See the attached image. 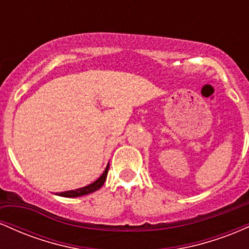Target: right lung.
Here are the masks:
<instances>
[{"instance_id":"obj_1","label":"right lung","mask_w":249,"mask_h":249,"mask_svg":"<svg viewBox=\"0 0 249 249\" xmlns=\"http://www.w3.org/2000/svg\"><path fill=\"white\" fill-rule=\"evenodd\" d=\"M108 167H110V164L107 165V167H105V171L103 172L102 176L99 177V178L97 179L96 181H93L92 184L88 185V186L81 187V188H77V190L65 191V192H59V193H56V194H57V196H64V198H77V196H87V194L95 192V191L99 190V188H101L103 185H104L105 180H107V177Z\"/></svg>"}]
</instances>
